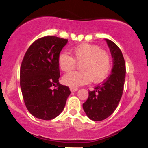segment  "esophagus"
Segmentation results:
<instances>
[{
    "instance_id": "1",
    "label": "esophagus",
    "mask_w": 148,
    "mask_h": 148,
    "mask_svg": "<svg viewBox=\"0 0 148 148\" xmlns=\"http://www.w3.org/2000/svg\"><path fill=\"white\" fill-rule=\"evenodd\" d=\"M78 90V88H70V91L71 92H76Z\"/></svg>"
}]
</instances>
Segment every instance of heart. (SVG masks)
<instances>
[{"instance_id":"1","label":"heart","mask_w":148,"mask_h":148,"mask_svg":"<svg viewBox=\"0 0 148 148\" xmlns=\"http://www.w3.org/2000/svg\"><path fill=\"white\" fill-rule=\"evenodd\" d=\"M73 57L66 52H61L58 64L62 72H69L80 64V72H73L62 78V82L69 87L76 88L90 81L100 83L109 74L111 68V57L106 51L98 46L82 44L71 49Z\"/></svg>"}]
</instances>
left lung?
Here are the masks:
<instances>
[{
    "label": "left lung",
    "mask_w": 148,
    "mask_h": 148,
    "mask_svg": "<svg viewBox=\"0 0 148 148\" xmlns=\"http://www.w3.org/2000/svg\"><path fill=\"white\" fill-rule=\"evenodd\" d=\"M105 40L113 58L111 74L94 90L88 92V99L83 103L86 115L94 121L104 120L116 109L123 95L125 81L126 67L122 51L114 42L108 39Z\"/></svg>",
    "instance_id": "8db88e82"
}]
</instances>
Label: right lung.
<instances>
[{
	"label": "right lung",
	"instance_id": "obj_1",
	"mask_svg": "<svg viewBox=\"0 0 148 148\" xmlns=\"http://www.w3.org/2000/svg\"><path fill=\"white\" fill-rule=\"evenodd\" d=\"M68 40L47 36L34 42L20 69V86L27 109L35 118L49 120L63 111L71 92L59 83L58 58Z\"/></svg>",
	"mask_w": 148,
	"mask_h": 148
}]
</instances>
